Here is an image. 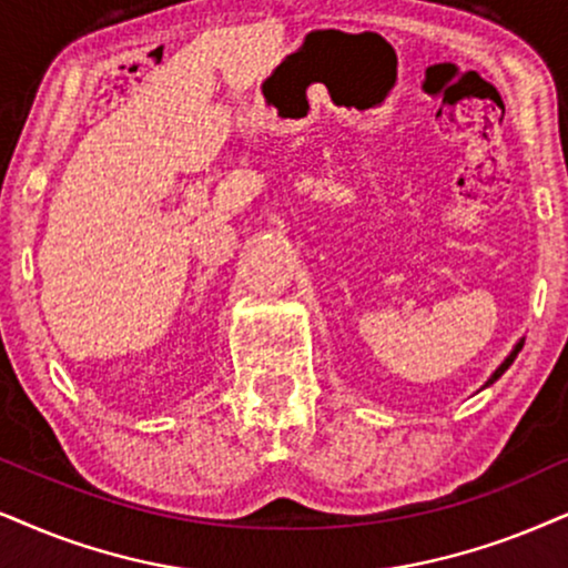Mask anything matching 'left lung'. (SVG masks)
<instances>
[{"label":"left lung","mask_w":568,"mask_h":568,"mask_svg":"<svg viewBox=\"0 0 568 568\" xmlns=\"http://www.w3.org/2000/svg\"><path fill=\"white\" fill-rule=\"evenodd\" d=\"M521 346H524V341H519V343H516V346H514V351H511V354H508V356H506V362H504V364H500V367L493 372V377H490V379H487V383H485V387H487V385H493V383H495V379H498L500 375H504V372H506L508 367H511V364H514V358H516V354H519V351H521Z\"/></svg>","instance_id":"8db88e82"}]
</instances>
